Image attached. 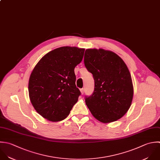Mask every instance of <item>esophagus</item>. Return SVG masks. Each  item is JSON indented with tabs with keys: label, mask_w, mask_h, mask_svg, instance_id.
<instances>
[{
	"label": "esophagus",
	"mask_w": 160,
	"mask_h": 160,
	"mask_svg": "<svg viewBox=\"0 0 160 160\" xmlns=\"http://www.w3.org/2000/svg\"><path fill=\"white\" fill-rule=\"evenodd\" d=\"M80 92H81V93L83 95V94L84 93V92H85L84 88H82V89H80Z\"/></svg>",
	"instance_id": "esophagus-1"
}]
</instances>
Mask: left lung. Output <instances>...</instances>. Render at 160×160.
Here are the masks:
<instances>
[{
  "label": "left lung",
  "instance_id": "8db88e82",
  "mask_svg": "<svg viewBox=\"0 0 160 160\" xmlns=\"http://www.w3.org/2000/svg\"><path fill=\"white\" fill-rule=\"evenodd\" d=\"M84 64L95 81L93 93L85 97L91 113L103 123L121 118L130 108L133 96L132 77L123 60L111 51L87 49Z\"/></svg>",
  "mask_w": 160,
  "mask_h": 160
}]
</instances>
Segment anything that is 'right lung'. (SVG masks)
Segmentation results:
<instances>
[{
	"label": "right lung",
	"mask_w": 160,
	"mask_h": 160,
	"mask_svg": "<svg viewBox=\"0 0 160 160\" xmlns=\"http://www.w3.org/2000/svg\"><path fill=\"white\" fill-rule=\"evenodd\" d=\"M85 49L62 47L44 55L33 68L28 82L30 102L37 112L52 122L64 120L81 95L76 87L75 67Z\"/></svg>",
	"instance_id": "right-lung-1"
}]
</instances>
